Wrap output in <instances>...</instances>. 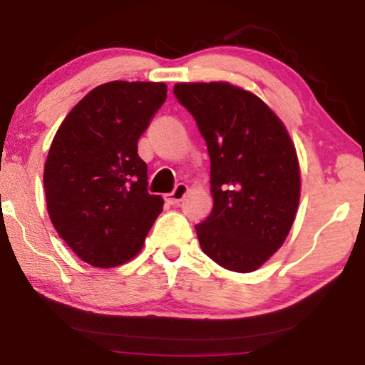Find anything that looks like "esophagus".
Segmentation results:
<instances>
[{"label":"esophagus","mask_w":365,"mask_h":365,"mask_svg":"<svg viewBox=\"0 0 365 365\" xmlns=\"http://www.w3.org/2000/svg\"><path fill=\"white\" fill-rule=\"evenodd\" d=\"M187 194V186L184 182H179L176 187H174V191L171 192V194H168L166 196V201L169 202V204H179L184 199V196H186Z\"/></svg>","instance_id":"obj_1"}]
</instances>
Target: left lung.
<instances>
[{"mask_svg": "<svg viewBox=\"0 0 365 365\" xmlns=\"http://www.w3.org/2000/svg\"><path fill=\"white\" fill-rule=\"evenodd\" d=\"M211 158L212 211L196 226L204 254L252 272L286 241L301 197L296 148L262 99L229 83H178Z\"/></svg>", "mask_w": 365, "mask_h": 365, "instance_id": "obj_1", "label": "left lung"}]
</instances>
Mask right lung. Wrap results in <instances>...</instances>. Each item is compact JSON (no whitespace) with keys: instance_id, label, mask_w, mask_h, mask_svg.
<instances>
[{"instance_id":"1","label":"right lung","mask_w":365,"mask_h":365,"mask_svg":"<svg viewBox=\"0 0 365 365\" xmlns=\"http://www.w3.org/2000/svg\"><path fill=\"white\" fill-rule=\"evenodd\" d=\"M166 96L164 83L101 84L69 111L53 139L44 164L49 219L94 267L136 256L163 211V197L148 192L138 139Z\"/></svg>"}]
</instances>
